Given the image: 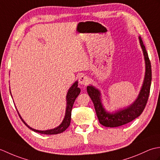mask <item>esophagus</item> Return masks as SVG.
Returning a JSON list of instances; mask_svg holds the SVG:
<instances>
[{"label":"esophagus","mask_w":160,"mask_h":160,"mask_svg":"<svg viewBox=\"0 0 160 160\" xmlns=\"http://www.w3.org/2000/svg\"><path fill=\"white\" fill-rule=\"evenodd\" d=\"M79 83L80 84H83V85H87L88 84L89 82V78H88L85 75H81L79 78Z\"/></svg>","instance_id":"1"}]
</instances>
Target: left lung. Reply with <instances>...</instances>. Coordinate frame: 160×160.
<instances>
[{"label": "left lung", "mask_w": 160, "mask_h": 160, "mask_svg": "<svg viewBox=\"0 0 160 160\" xmlns=\"http://www.w3.org/2000/svg\"><path fill=\"white\" fill-rule=\"evenodd\" d=\"M139 40H140L144 56L146 73L144 84L142 85L140 93L139 94L138 99L134 102L133 104H132L127 108L116 112L115 113H108L105 111L102 105L100 91L92 86L87 87V92L91 99L93 101L98 120H99L100 123L104 127H117L128 123L140 116L147 105L149 93H150L152 79L151 64L148 53L146 50L145 46L144 45L143 41L140 36L139 37Z\"/></svg>", "instance_id": "1"}]
</instances>
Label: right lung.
Masks as SVG:
<instances>
[{
    "instance_id": "right-lung-1",
    "label": "right lung",
    "mask_w": 160,
    "mask_h": 160,
    "mask_svg": "<svg viewBox=\"0 0 160 160\" xmlns=\"http://www.w3.org/2000/svg\"><path fill=\"white\" fill-rule=\"evenodd\" d=\"M80 88L78 87V82H76L72 86H71V87L69 89V91H68V93L67 95V109H66L65 117H64V119L63 120L62 122L61 123V124L59 126V127H58L53 129H51V130H47V131L36 130V129H33L30 127H29V126L23 121L21 117L20 116V115L19 114L18 115L20 119H21L22 121L24 122V124L33 131L39 132V133H41V134H46V135H55V134L61 133V132H62L63 131H65L70 125L71 118V110H72V107H73L74 102L76 100V98L78 96V95L80 94Z\"/></svg>"
}]
</instances>
